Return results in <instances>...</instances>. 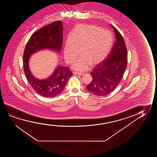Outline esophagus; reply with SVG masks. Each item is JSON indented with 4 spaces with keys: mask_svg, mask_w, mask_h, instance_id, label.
Segmentation results:
<instances>
[{
    "mask_svg": "<svg viewBox=\"0 0 157 157\" xmlns=\"http://www.w3.org/2000/svg\"><path fill=\"white\" fill-rule=\"evenodd\" d=\"M73 73L74 75H83V73H80V72H73Z\"/></svg>",
    "mask_w": 157,
    "mask_h": 157,
    "instance_id": "34e87169",
    "label": "esophagus"
}]
</instances>
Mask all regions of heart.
<instances>
[{
  "instance_id": "heart-1",
  "label": "heart",
  "mask_w": 157,
  "mask_h": 157,
  "mask_svg": "<svg viewBox=\"0 0 157 157\" xmlns=\"http://www.w3.org/2000/svg\"><path fill=\"white\" fill-rule=\"evenodd\" d=\"M113 36L107 30L93 25H79L67 39L64 48V57L68 64L81 56L73 63L72 68L86 71L90 65H94L104 60L113 46Z\"/></svg>"
}]
</instances>
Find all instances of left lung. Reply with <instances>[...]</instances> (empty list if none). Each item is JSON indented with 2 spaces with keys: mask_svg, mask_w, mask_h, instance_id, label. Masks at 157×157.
Returning <instances> with one entry per match:
<instances>
[{
  "mask_svg": "<svg viewBox=\"0 0 157 157\" xmlns=\"http://www.w3.org/2000/svg\"><path fill=\"white\" fill-rule=\"evenodd\" d=\"M116 41L109 54L102 62L90 72L92 81L86 86L87 90L97 96L109 94L120 84L127 66V47L120 33L112 26Z\"/></svg>",
  "mask_w": 157,
  "mask_h": 157,
  "instance_id": "1",
  "label": "left lung"
}]
</instances>
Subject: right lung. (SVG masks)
I'll list each match as a JSON object with an SVG mask.
<instances>
[{
    "label": "right lung",
    "instance_id": "1",
    "mask_svg": "<svg viewBox=\"0 0 157 157\" xmlns=\"http://www.w3.org/2000/svg\"><path fill=\"white\" fill-rule=\"evenodd\" d=\"M63 24L56 21L37 30L31 36L24 50L23 65L26 78L34 90L41 96L54 98L62 92L73 73L68 67L58 66L45 79L35 78L29 67L31 55L39 50L49 49L59 52L62 46Z\"/></svg>",
    "mask_w": 157,
    "mask_h": 157
}]
</instances>
